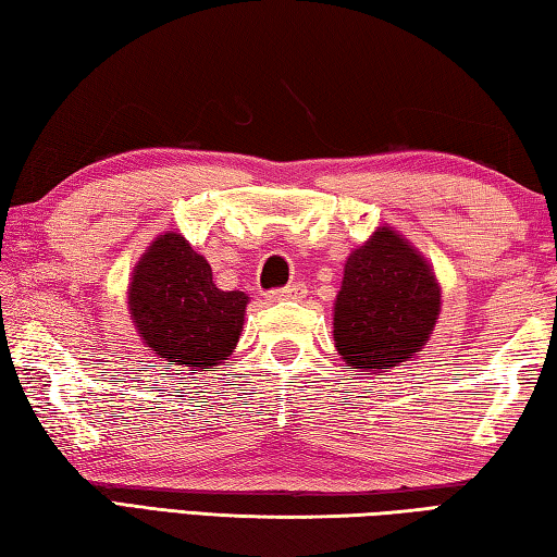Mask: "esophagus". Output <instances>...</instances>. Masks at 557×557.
<instances>
[{
    "mask_svg": "<svg viewBox=\"0 0 557 557\" xmlns=\"http://www.w3.org/2000/svg\"><path fill=\"white\" fill-rule=\"evenodd\" d=\"M304 294H306L304 286L294 284V286H286V288L269 290L267 300H269V304H281V300H298V298H304Z\"/></svg>",
    "mask_w": 557,
    "mask_h": 557,
    "instance_id": "obj_1",
    "label": "esophagus"
}]
</instances>
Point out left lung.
Here are the masks:
<instances>
[{
    "instance_id": "1",
    "label": "left lung",
    "mask_w": 557,
    "mask_h": 557,
    "mask_svg": "<svg viewBox=\"0 0 557 557\" xmlns=\"http://www.w3.org/2000/svg\"><path fill=\"white\" fill-rule=\"evenodd\" d=\"M441 298L421 251L396 230L379 227L345 263L333 318L339 357L374 374L411 362L433 333Z\"/></svg>"
}]
</instances>
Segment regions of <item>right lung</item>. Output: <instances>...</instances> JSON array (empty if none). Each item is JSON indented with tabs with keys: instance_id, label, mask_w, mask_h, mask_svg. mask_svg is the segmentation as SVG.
<instances>
[{
	"instance_id": "add662e5",
	"label": "right lung",
	"mask_w": 557,
	"mask_h": 557,
	"mask_svg": "<svg viewBox=\"0 0 557 557\" xmlns=\"http://www.w3.org/2000/svg\"><path fill=\"white\" fill-rule=\"evenodd\" d=\"M249 296L220 290L212 269L178 232H163L141 253L129 281V318L163 362L212 372L237 347Z\"/></svg>"
}]
</instances>
